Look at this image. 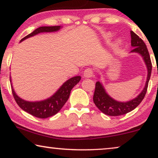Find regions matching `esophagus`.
Wrapping results in <instances>:
<instances>
[{"label":"esophagus","instance_id":"obj_1","mask_svg":"<svg viewBox=\"0 0 158 158\" xmlns=\"http://www.w3.org/2000/svg\"><path fill=\"white\" fill-rule=\"evenodd\" d=\"M93 74H94V71H93L92 68H87L85 70L83 73V75L85 77H87V78H90V77H92Z\"/></svg>","mask_w":158,"mask_h":158}]
</instances>
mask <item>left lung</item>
Here are the masks:
<instances>
[{
  "mask_svg": "<svg viewBox=\"0 0 158 158\" xmlns=\"http://www.w3.org/2000/svg\"><path fill=\"white\" fill-rule=\"evenodd\" d=\"M130 34L131 44L134 47L131 52H136L141 55L148 68V73L145 86L142 91L135 98L127 102H120V101L114 100L111 96H109L106 92L105 88H103L102 84L99 81L96 82L94 94V102L101 111L109 116H116L124 115L131 111L142 102L148 90V83L150 78L151 73H152V62H151L150 54L143 40L139 38V36H137L134 31H131Z\"/></svg>",
  "mask_w": 158,
  "mask_h": 158,
  "instance_id": "left-lung-1",
  "label": "left lung"
}]
</instances>
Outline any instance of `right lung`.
Returning <instances> with one entry per match:
<instances>
[{
  "instance_id": "1",
  "label": "right lung",
  "mask_w": 158,
  "mask_h": 158,
  "mask_svg": "<svg viewBox=\"0 0 158 158\" xmlns=\"http://www.w3.org/2000/svg\"><path fill=\"white\" fill-rule=\"evenodd\" d=\"M60 28H61L60 26L39 27L34 30L33 32H31V34H28L27 36L23 37L21 40V42H22L26 39L36 35V34L42 33V32L57 31L60 29ZM81 78V76L71 77V78L68 80L65 83L62 84V85L57 90V91L55 94H53L50 98L44 101H35V102L23 100L22 98L17 96L14 88H13L12 84H10V85H11L12 94L14 97L15 101H16L17 104L19 106V107L21 109L37 118H46L49 117V116L55 115L60 111V109L64 105V103L68 100L71 90L77 83H79ZM10 82L11 83L10 77Z\"/></svg>"
}]
</instances>
